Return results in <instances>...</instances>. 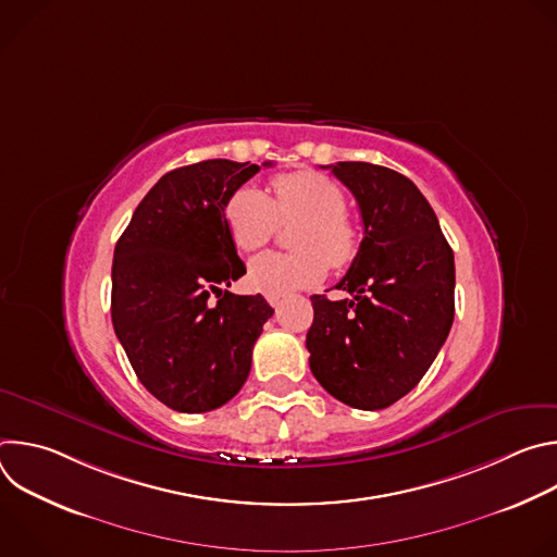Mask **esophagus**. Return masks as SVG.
Masks as SVG:
<instances>
[{
	"label": "esophagus",
	"mask_w": 557,
	"mask_h": 557,
	"mask_svg": "<svg viewBox=\"0 0 557 557\" xmlns=\"http://www.w3.org/2000/svg\"><path fill=\"white\" fill-rule=\"evenodd\" d=\"M269 304H271L273 308H277V306L282 304V297H277V295H269Z\"/></svg>",
	"instance_id": "obj_1"
}]
</instances>
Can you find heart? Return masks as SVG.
<instances>
[{"instance_id": "b5f03b06", "label": "heart", "mask_w": 557, "mask_h": 557, "mask_svg": "<svg viewBox=\"0 0 557 557\" xmlns=\"http://www.w3.org/2000/svg\"><path fill=\"white\" fill-rule=\"evenodd\" d=\"M226 228L243 251L264 247L280 222H299L293 233L295 253L267 251L249 262L247 280L264 295H286L317 286L329 271L355 262L361 235L346 215L342 187L324 174L295 172L273 181V200L256 185L235 189L224 205Z\"/></svg>"}]
</instances>
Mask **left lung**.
<instances>
[{
  "label": "left lung",
  "instance_id": "1",
  "mask_svg": "<svg viewBox=\"0 0 557 557\" xmlns=\"http://www.w3.org/2000/svg\"><path fill=\"white\" fill-rule=\"evenodd\" d=\"M329 168L359 205L363 240L335 286L352 297H310L308 361L342 404L383 410L423 379L449 335L454 253L410 178L372 163Z\"/></svg>",
  "mask_w": 557,
  "mask_h": 557
}]
</instances>
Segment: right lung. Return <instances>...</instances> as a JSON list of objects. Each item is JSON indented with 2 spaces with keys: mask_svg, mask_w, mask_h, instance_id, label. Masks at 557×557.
<instances>
[{
  "mask_svg": "<svg viewBox=\"0 0 557 557\" xmlns=\"http://www.w3.org/2000/svg\"><path fill=\"white\" fill-rule=\"evenodd\" d=\"M258 172L224 158L178 168L147 191L116 243L114 333L138 381L176 412H209L240 392L273 314L262 295L228 293L247 269L224 205Z\"/></svg>",
  "mask_w": 557,
  "mask_h": 557,
  "instance_id": "obj_1",
  "label": "right lung"
}]
</instances>
